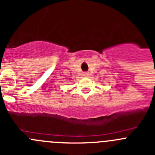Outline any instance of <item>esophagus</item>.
Instances as JSON below:
<instances>
[{
    "instance_id": "esophagus-1",
    "label": "esophagus",
    "mask_w": 155,
    "mask_h": 155,
    "mask_svg": "<svg viewBox=\"0 0 155 155\" xmlns=\"http://www.w3.org/2000/svg\"><path fill=\"white\" fill-rule=\"evenodd\" d=\"M88 75H89V74H88L87 73H84V76H88Z\"/></svg>"
}]
</instances>
